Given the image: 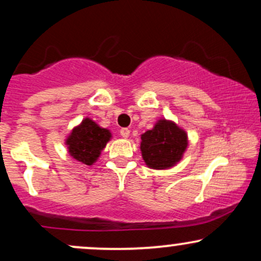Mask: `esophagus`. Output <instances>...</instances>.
<instances>
[{
	"label": "esophagus",
	"mask_w": 261,
	"mask_h": 261,
	"mask_svg": "<svg viewBox=\"0 0 261 261\" xmlns=\"http://www.w3.org/2000/svg\"><path fill=\"white\" fill-rule=\"evenodd\" d=\"M120 135H121L122 137H125V139H126V137L130 136V130H128L127 127L121 128V130H120Z\"/></svg>",
	"instance_id": "esophagus-1"
}]
</instances>
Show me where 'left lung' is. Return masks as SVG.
Masks as SVG:
<instances>
[{"label": "left lung", "instance_id": "8db88e82", "mask_svg": "<svg viewBox=\"0 0 261 261\" xmlns=\"http://www.w3.org/2000/svg\"><path fill=\"white\" fill-rule=\"evenodd\" d=\"M141 151L146 164L154 169H166L180 161L188 146L185 131L174 122L161 120L141 136Z\"/></svg>", "mask_w": 261, "mask_h": 261}]
</instances>
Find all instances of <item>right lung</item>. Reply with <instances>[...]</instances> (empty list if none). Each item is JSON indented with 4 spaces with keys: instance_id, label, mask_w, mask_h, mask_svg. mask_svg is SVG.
I'll return each instance as SVG.
<instances>
[{
    "instance_id": "obj_1",
    "label": "right lung",
    "mask_w": 261,
    "mask_h": 261,
    "mask_svg": "<svg viewBox=\"0 0 261 261\" xmlns=\"http://www.w3.org/2000/svg\"><path fill=\"white\" fill-rule=\"evenodd\" d=\"M110 140V133L101 128L91 119H85L79 127L73 128L66 143L68 152L76 161L91 166L99 157L100 151Z\"/></svg>"
}]
</instances>
